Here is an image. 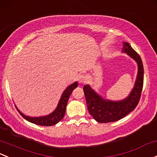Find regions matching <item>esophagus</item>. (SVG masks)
I'll use <instances>...</instances> for the list:
<instances>
[{
  "mask_svg": "<svg viewBox=\"0 0 157 157\" xmlns=\"http://www.w3.org/2000/svg\"><path fill=\"white\" fill-rule=\"evenodd\" d=\"M77 80L80 83H83L86 82V77L84 74H80V75L77 77Z\"/></svg>",
  "mask_w": 157,
  "mask_h": 157,
  "instance_id": "1",
  "label": "esophagus"
}]
</instances>
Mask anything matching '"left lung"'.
Here are the masks:
<instances>
[{
  "mask_svg": "<svg viewBox=\"0 0 157 157\" xmlns=\"http://www.w3.org/2000/svg\"><path fill=\"white\" fill-rule=\"evenodd\" d=\"M122 52L126 53L138 65V74L134 87L124 99L112 101L105 99L97 93L90 85L83 86L87 108L92 117L98 123H106L115 122L126 117L136 108L141 98L144 83V67L140 56L132 48L128 43L123 42Z\"/></svg>",
  "mask_w": 157,
  "mask_h": 157,
  "instance_id": "1",
  "label": "left lung"
}]
</instances>
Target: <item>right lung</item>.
<instances>
[{"mask_svg":"<svg viewBox=\"0 0 157 157\" xmlns=\"http://www.w3.org/2000/svg\"><path fill=\"white\" fill-rule=\"evenodd\" d=\"M78 86V83L77 81L74 82L70 86L67 87L65 90H64L63 93H62V96H61L60 99L59 101L57 107L56 108L55 110L50 113L49 114L45 115V116H41V117H29L26 116L24 113H22L17 107L16 106V109L20 113V114L26 120L29 121L30 123H34L36 125H39V126H53L56 125V123H59L62 119H63L64 116H65V110H66V106H67V101L69 99L71 94L72 93L73 90L75 88H77Z\"/></svg>","mask_w":157,"mask_h":157,"instance_id":"add662e5","label":"right lung"}]
</instances>
